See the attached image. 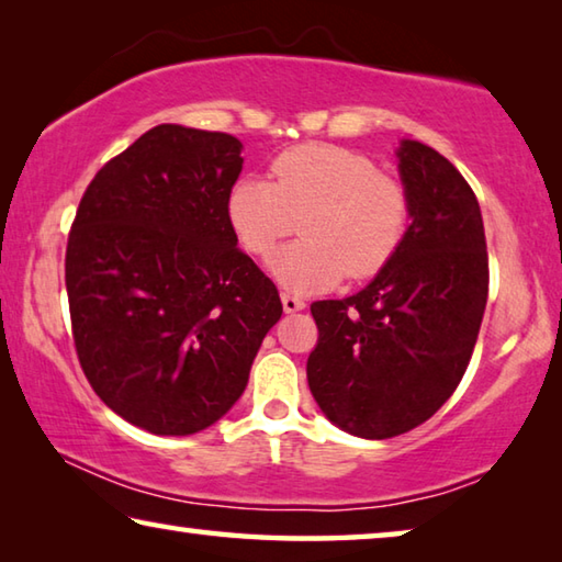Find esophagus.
Returning a JSON list of instances; mask_svg holds the SVG:
<instances>
[{
    "mask_svg": "<svg viewBox=\"0 0 562 562\" xmlns=\"http://www.w3.org/2000/svg\"><path fill=\"white\" fill-rule=\"evenodd\" d=\"M282 307L284 312H300L304 310V300L300 297V294H292V292H282Z\"/></svg>",
    "mask_w": 562,
    "mask_h": 562,
    "instance_id": "1",
    "label": "esophagus"
}]
</instances>
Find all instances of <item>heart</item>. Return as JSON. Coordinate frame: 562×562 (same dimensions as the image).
Wrapping results in <instances>:
<instances>
[{
    "label": "heart",
    "instance_id": "1",
    "mask_svg": "<svg viewBox=\"0 0 562 562\" xmlns=\"http://www.w3.org/2000/svg\"><path fill=\"white\" fill-rule=\"evenodd\" d=\"M270 173L272 180H240L227 198V215L252 258H268L300 223L302 240L272 260L284 288L319 292L345 274L369 280L394 260L412 221V195L374 158L304 144L274 158Z\"/></svg>",
    "mask_w": 562,
    "mask_h": 562
}]
</instances>
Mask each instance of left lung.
Returning a JSON list of instances; mask_svg holds the SVG:
<instances>
[{
	"label": "left lung",
	"instance_id": "left-lung-1",
	"mask_svg": "<svg viewBox=\"0 0 562 562\" xmlns=\"http://www.w3.org/2000/svg\"><path fill=\"white\" fill-rule=\"evenodd\" d=\"M398 170L412 225L394 260L345 300L312 302L317 345L307 382L331 424L392 439L449 402L469 367L488 300L479 201L439 150L404 140Z\"/></svg>",
	"mask_w": 562,
	"mask_h": 562
}]
</instances>
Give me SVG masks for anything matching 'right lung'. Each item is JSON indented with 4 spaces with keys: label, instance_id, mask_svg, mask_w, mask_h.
Masks as SVG:
<instances>
[{
    "label": "right lung",
    "instance_id": "obj_1",
    "mask_svg": "<svg viewBox=\"0 0 562 562\" xmlns=\"http://www.w3.org/2000/svg\"><path fill=\"white\" fill-rule=\"evenodd\" d=\"M240 148L231 133L160 123L103 164L71 223L76 357L101 402L150 434L227 414L282 315L227 215Z\"/></svg>",
    "mask_w": 562,
    "mask_h": 562
}]
</instances>
